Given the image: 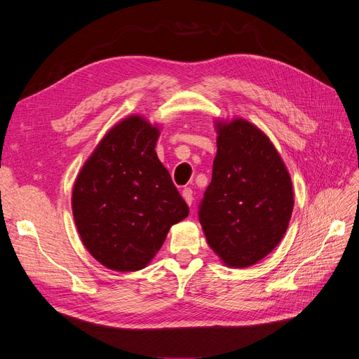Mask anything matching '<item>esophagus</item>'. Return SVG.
I'll return each instance as SVG.
<instances>
[{"mask_svg":"<svg viewBox=\"0 0 359 359\" xmlns=\"http://www.w3.org/2000/svg\"><path fill=\"white\" fill-rule=\"evenodd\" d=\"M181 194H182L184 201H186L189 205H191V202H193V191H191L190 189H184V190L181 191Z\"/></svg>","mask_w":359,"mask_h":359,"instance_id":"esophagus-1","label":"esophagus"}]
</instances>
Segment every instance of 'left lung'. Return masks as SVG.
Here are the masks:
<instances>
[{
  "label": "left lung",
  "instance_id": "obj_1",
  "mask_svg": "<svg viewBox=\"0 0 359 359\" xmlns=\"http://www.w3.org/2000/svg\"><path fill=\"white\" fill-rule=\"evenodd\" d=\"M212 180L199 205L210 247L245 268L283 240L293 210L290 175L269 137L247 119L217 121Z\"/></svg>",
  "mask_w": 359,
  "mask_h": 359
}]
</instances>
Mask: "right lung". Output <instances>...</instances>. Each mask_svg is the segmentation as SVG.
<instances>
[{
  "label": "right lung",
  "instance_id": "obj_1",
  "mask_svg": "<svg viewBox=\"0 0 359 359\" xmlns=\"http://www.w3.org/2000/svg\"><path fill=\"white\" fill-rule=\"evenodd\" d=\"M157 126L124 118L85 161L72 193L81 240L94 259L114 271L145 268L189 206L156 153Z\"/></svg>",
  "mask_w": 359,
  "mask_h": 359
}]
</instances>
